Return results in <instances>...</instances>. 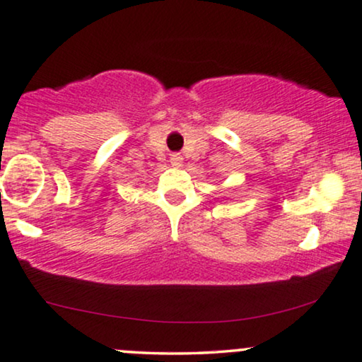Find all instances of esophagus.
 <instances>
[{"instance_id": "1", "label": "esophagus", "mask_w": 362, "mask_h": 362, "mask_svg": "<svg viewBox=\"0 0 362 362\" xmlns=\"http://www.w3.org/2000/svg\"><path fill=\"white\" fill-rule=\"evenodd\" d=\"M181 161H182V158L180 156V154H173V156H171L173 166H181Z\"/></svg>"}]
</instances>
